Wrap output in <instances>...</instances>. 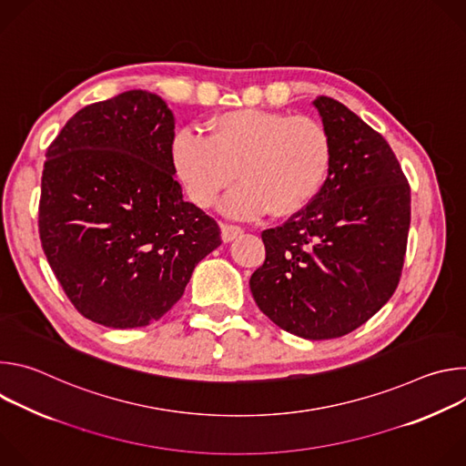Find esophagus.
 <instances>
[{"label": "esophagus", "instance_id": "obj_1", "mask_svg": "<svg viewBox=\"0 0 466 466\" xmlns=\"http://www.w3.org/2000/svg\"><path fill=\"white\" fill-rule=\"evenodd\" d=\"M241 232H243V228H241V227H238V225H227V223H221V238H223V241H225V243H228V241L236 239L238 236H241Z\"/></svg>", "mask_w": 466, "mask_h": 466}]
</instances>
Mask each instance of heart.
<instances>
[{"mask_svg":"<svg viewBox=\"0 0 466 466\" xmlns=\"http://www.w3.org/2000/svg\"><path fill=\"white\" fill-rule=\"evenodd\" d=\"M207 137L184 128L173 140L171 162L189 201L210 208L221 203L230 218L252 219L268 212L291 218L302 212L322 187L331 144L326 128L306 116L245 108L207 121Z\"/></svg>","mask_w":466,"mask_h":466,"instance_id":"b5f03b06","label":"heart"}]
</instances>
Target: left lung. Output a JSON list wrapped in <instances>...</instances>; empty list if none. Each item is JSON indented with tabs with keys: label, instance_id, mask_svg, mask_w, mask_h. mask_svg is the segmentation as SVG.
Returning <instances> with one entry per match:
<instances>
[{
	"label": "left lung",
	"instance_id": "8db88e82",
	"mask_svg": "<svg viewBox=\"0 0 466 466\" xmlns=\"http://www.w3.org/2000/svg\"><path fill=\"white\" fill-rule=\"evenodd\" d=\"M331 144L313 201L261 232L265 261L250 277L258 308L304 339H334L367 322L400 282L411 189L385 138L343 103L313 101Z\"/></svg>",
	"mask_w": 466,
	"mask_h": 466
}]
</instances>
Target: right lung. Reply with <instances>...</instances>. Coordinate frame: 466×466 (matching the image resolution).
Masks as SVG:
<instances>
[{
  "mask_svg": "<svg viewBox=\"0 0 466 466\" xmlns=\"http://www.w3.org/2000/svg\"><path fill=\"white\" fill-rule=\"evenodd\" d=\"M173 140L166 101L128 90L81 108L47 147L42 248L66 297L97 324L158 320L221 245L218 223L182 198Z\"/></svg>",
  "mask_w": 466,
  "mask_h": 466,
  "instance_id": "add662e5",
  "label": "right lung"
}]
</instances>
